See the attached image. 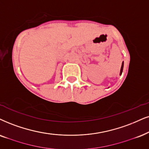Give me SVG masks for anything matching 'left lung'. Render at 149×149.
<instances>
[{
	"label": "left lung",
	"instance_id": "1",
	"mask_svg": "<svg viewBox=\"0 0 149 149\" xmlns=\"http://www.w3.org/2000/svg\"><path fill=\"white\" fill-rule=\"evenodd\" d=\"M123 67H124V62H122V67H121V69H120V75L121 76L122 73V71H123Z\"/></svg>",
	"mask_w": 149,
	"mask_h": 149
}]
</instances>
